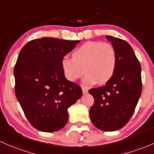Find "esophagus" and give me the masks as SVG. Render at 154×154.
I'll use <instances>...</instances> for the list:
<instances>
[{"mask_svg":"<svg viewBox=\"0 0 154 154\" xmlns=\"http://www.w3.org/2000/svg\"><path fill=\"white\" fill-rule=\"evenodd\" d=\"M82 93H83V94H86L88 92V89L85 87H82Z\"/></svg>","mask_w":154,"mask_h":154,"instance_id":"1","label":"esophagus"}]
</instances>
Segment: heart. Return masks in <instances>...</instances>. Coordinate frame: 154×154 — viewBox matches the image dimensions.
I'll return each mask as SVG.
<instances>
[{"label": "heart", "instance_id": "b5f03b06", "mask_svg": "<svg viewBox=\"0 0 154 154\" xmlns=\"http://www.w3.org/2000/svg\"><path fill=\"white\" fill-rule=\"evenodd\" d=\"M116 49L109 43L88 42L72 53V58L64 57L61 67L65 77L74 82L84 74V83L87 85L97 82L106 83L112 77L117 65Z\"/></svg>", "mask_w": 154, "mask_h": 154}]
</instances>
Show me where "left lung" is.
<instances>
[{"label": "left lung", "instance_id": "8db88e82", "mask_svg": "<svg viewBox=\"0 0 154 154\" xmlns=\"http://www.w3.org/2000/svg\"><path fill=\"white\" fill-rule=\"evenodd\" d=\"M106 38L116 49L117 65L105 85L89 90L94 98L89 114L96 128L112 131L124 127L134 112L142 93L141 66L129 43L111 36Z\"/></svg>", "mask_w": 154, "mask_h": 154}]
</instances>
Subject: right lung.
I'll list each match as a JSON object with an SVG mask.
<instances>
[{
	"instance_id": "add662e5",
	"label": "right lung",
	"mask_w": 154,
	"mask_h": 154,
	"mask_svg": "<svg viewBox=\"0 0 154 154\" xmlns=\"http://www.w3.org/2000/svg\"><path fill=\"white\" fill-rule=\"evenodd\" d=\"M80 41L44 37L26 44L14 69L15 95L25 117L39 131L53 132L68 122V108L82 88L65 77L61 60Z\"/></svg>"
}]
</instances>
